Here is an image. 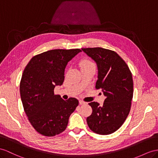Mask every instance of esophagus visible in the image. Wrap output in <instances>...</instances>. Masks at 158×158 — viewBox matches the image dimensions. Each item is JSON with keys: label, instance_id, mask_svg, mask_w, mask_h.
<instances>
[{"label": "esophagus", "instance_id": "1", "mask_svg": "<svg viewBox=\"0 0 158 158\" xmlns=\"http://www.w3.org/2000/svg\"><path fill=\"white\" fill-rule=\"evenodd\" d=\"M79 104L80 105H85V104H87V102H83V101H82V100H79Z\"/></svg>", "mask_w": 158, "mask_h": 158}]
</instances>
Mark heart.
Instances as JSON below:
<instances>
[{
    "label": "heart",
    "instance_id": "1",
    "mask_svg": "<svg viewBox=\"0 0 158 158\" xmlns=\"http://www.w3.org/2000/svg\"><path fill=\"white\" fill-rule=\"evenodd\" d=\"M92 64V63L90 61H89V60H83L81 63V66L84 67V66L88 65V64Z\"/></svg>",
    "mask_w": 158,
    "mask_h": 158
}]
</instances>
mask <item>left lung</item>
Instances as JSON below:
<instances>
[{"label": "left lung", "instance_id": "obj_1", "mask_svg": "<svg viewBox=\"0 0 158 158\" xmlns=\"http://www.w3.org/2000/svg\"><path fill=\"white\" fill-rule=\"evenodd\" d=\"M94 60L98 67L95 88L106 97L103 106L97 102L89 105L92 114L87 122L92 131L100 135L115 132L123 125L131 109L133 83L131 73L119 55L101 47L81 48Z\"/></svg>", "mask_w": 158, "mask_h": 158}]
</instances>
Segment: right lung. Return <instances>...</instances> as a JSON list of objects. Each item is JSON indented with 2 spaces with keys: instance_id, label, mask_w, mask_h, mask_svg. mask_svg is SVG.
Wrapping results in <instances>:
<instances>
[{
  "instance_id": "right-lung-1",
  "label": "right lung",
  "mask_w": 158,
  "mask_h": 158,
  "mask_svg": "<svg viewBox=\"0 0 158 158\" xmlns=\"http://www.w3.org/2000/svg\"><path fill=\"white\" fill-rule=\"evenodd\" d=\"M80 52L79 48L44 52L33 56L23 71L20 94L24 110L40 134L51 137L65 130L78 106L77 99L64 100L54 94V89L63 84L68 62Z\"/></svg>"
}]
</instances>
